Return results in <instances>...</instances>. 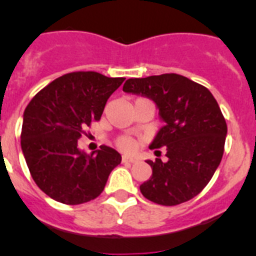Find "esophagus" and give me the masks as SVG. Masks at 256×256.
<instances>
[{
	"instance_id": "1",
	"label": "esophagus",
	"mask_w": 256,
	"mask_h": 256,
	"mask_svg": "<svg viewBox=\"0 0 256 256\" xmlns=\"http://www.w3.org/2000/svg\"><path fill=\"white\" fill-rule=\"evenodd\" d=\"M122 162H137V158H132V156L123 155V158H122Z\"/></svg>"
}]
</instances>
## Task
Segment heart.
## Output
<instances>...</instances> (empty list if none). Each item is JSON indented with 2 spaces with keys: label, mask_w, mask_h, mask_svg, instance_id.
I'll return each mask as SVG.
<instances>
[{
  "label": "heart",
  "mask_w": 256,
  "mask_h": 256,
  "mask_svg": "<svg viewBox=\"0 0 256 256\" xmlns=\"http://www.w3.org/2000/svg\"><path fill=\"white\" fill-rule=\"evenodd\" d=\"M118 146L123 151H132L134 148L136 144L130 137H122V138L118 140Z\"/></svg>",
  "instance_id": "heart-1"
}]
</instances>
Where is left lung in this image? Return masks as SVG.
<instances>
[{
  "mask_svg": "<svg viewBox=\"0 0 256 256\" xmlns=\"http://www.w3.org/2000/svg\"><path fill=\"white\" fill-rule=\"evenodd\" d=\"M123 91L154 101L165 123L150 148H166V162L148 160L152 176L141 194L164 206L182 204L205 188L224 152L227 123L212 92L180 74L126 80Z\"/></svg>",
  "mask_w": 256,
  "mask_h": 256,
  "instance_id": "1",
  "label": "left lung"
}]
</instances>
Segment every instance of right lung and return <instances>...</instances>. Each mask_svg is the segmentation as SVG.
<instances>
[{"label":"right lung","mask_w":256,"mask_h":256,"mask_svg":"<svg viewBox=\"0 0 256 256\" xmlns=\"http://www.w3.org/2000/svg\"><path fill=\"white\" fill-rule=\"evenodd\" d=\"M126 78L96 72L58 76L40 90L22 116V150L32 178L54 200L78 205L105 188L108 174L120 164V154L108 146L87 155L78 140L92 122L100 120L108 98Z\"/></svg>","instance_id":"add662e5"}]
</instances>
